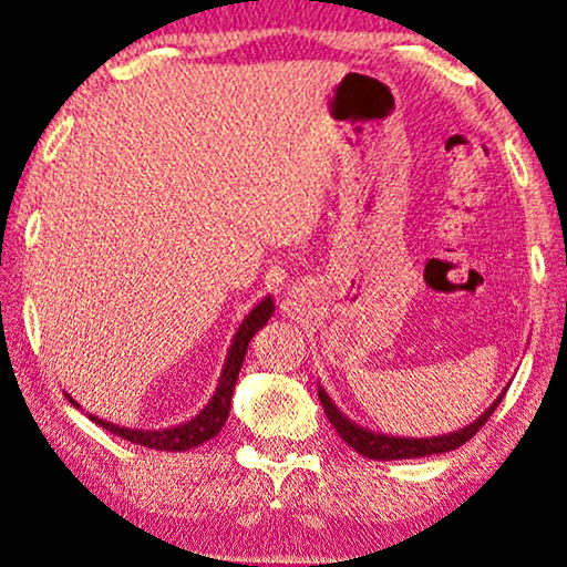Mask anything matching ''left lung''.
Wrapping results in <instances>:
<instances>
[{
    "label": "left lung",
    "mask_w": 567,
    "mask_h": 567,
    "mask_svg": "<svg viewBox=\"0 0 567 567\" xmlns=\"http://www.w3.org/2000/svg\"><path fill=\"white\" fill-rule=\"evenodd\" d=\"M503 394H505V391H503ZM503 394H497L495 402L489 404L477 420L470 422V425H464L462 430H454V433H443V435H430V437H402V435H383V433H375V430H368V427L358 425V422L347 417V414L339 410L334 402H331L327 389L319 386V399L323 404V412H327V417H329L331 425H334L339 437L347 441V446H352L360 456L375 458V462L435 456V454H446V451H454L458 446H464V443L470 441L472 435H477V430L489 420V414H493L495 406L501 404Z\"/></svg>",
    "instance_id": "8db88e82"
}]
</instances>
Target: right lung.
<instances>
[{"mask_svg": "<svg viewBox=\"0 0 567 567\" xmlns=\"http://www.w3.org/2000/svg\"><path fill=\"white\" fill-rule=\"evenodd\" d=\"M271 313H275V300H271V296H267V298H261L259 303L251 308V311H248L244 321H240L236 337H233V342H230L228 358H225L220 379H217L215 394L209 396V402L202 406L199 414H194L192 420L178 422V425H171V427H161V430H140V427L116 425V422L97 417V414H93V412H87V417L93 420L95 425L109 430V433L124 437V441L137 443V446H147L155 451H188L194 446H202V443L209 441V437H215L217 433H220L225 420H228L233 389H236V381H238L240 365H244L248 342H251V337L256 334V331H259L264 323L271 319ZM66 399H70V402L80 410V404L74 402L70 394H66Z\"/></svg>", "mask_w": 567, "mask_h": 567, "instance_id": "right-lung-1", "label": "right lung"}]
</instances>
